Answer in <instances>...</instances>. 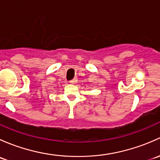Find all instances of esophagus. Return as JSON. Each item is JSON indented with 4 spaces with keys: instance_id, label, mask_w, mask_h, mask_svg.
Instances as JSON below:
<instances>
[{
    "instance_id": "esophagus-1",
    "label": "esophagus",
    "mask_w": 160,
    "mask_h": 160,
    "mask_svg": "<svg viewBox=\"0 0 160 160\" xmlns=\"http://www.w3.org/2000/svg\"><path fill=\"white\" fill-rule=\"evenodd\" d=\"M77 82H78V78H74L73 79H72V80L69 81V82H70V83H72V84L76 83Z\"/></svg>"
}]
</instances>
